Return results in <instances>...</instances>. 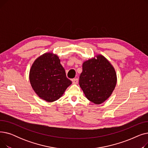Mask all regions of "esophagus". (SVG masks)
I'll return each instance as SVG.
<instances>
[{"label": "esophagus", "mask_w": 148, "mask_h": 148, "mask_svg": "<svg viewBox=\"0 0 148 148\" xmlns=\"http://www.w3.org/2000/svg\"><path fill=\"white\" fill-rule=\"evenodd\" d=\"M72 82H73V83L74 84H77V83H78L79 80H78V79L75 78V79H72Z\"/></svg>", "instance_id": "34e87169"}]
</instances>
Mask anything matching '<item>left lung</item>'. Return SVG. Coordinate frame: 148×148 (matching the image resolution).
I'll use <instances>...</instances> for the list:
<instances>
[{
	"label": "left lung",
	"instance_id": "8db88e82",
	"mask_svg": "<svg viewBox=\"0 0 148 148\" xmlns=\"http://www.w3.org/2000/svg\"><path fill=\"white\" fill-rule=\"evenodd\" d=\"M114 69L104 56L89 59L83 64L80 86L90 101L99 104L109 97L116 86Z\"/></svg>",
	"mask_w": 148,
	"mask_h": 148
}]
</instances>
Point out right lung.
Instances as JSON below:
<instances>
[{
	"label": "right lung",
	"instance_id": "add662e5",
	"mask_svg": "<svg viewBox=\"0 0 148 148\" xmlns=\"http://www.w3.org/2000/svg\"><path fill=\"white\" fill-rule=\"evenodd\" d=\"M33 89L40 98L48 102L58 99L71 84L59 58L45 53L33 64L29 73Z\"/></svg>",
	"mask_w": 148,
	"mask_h": 148
}]
</instances>
